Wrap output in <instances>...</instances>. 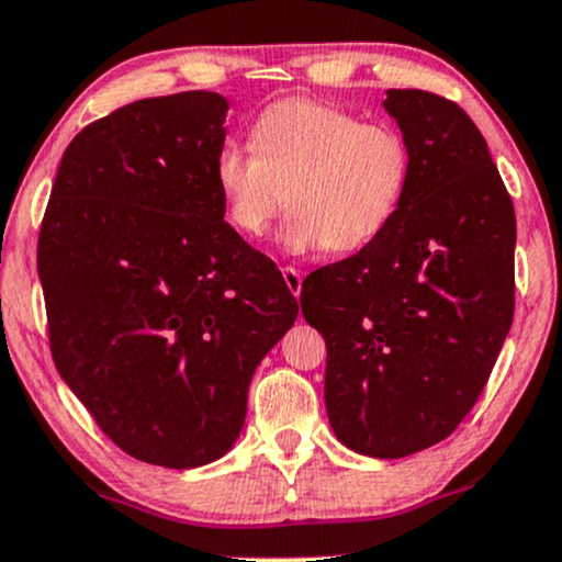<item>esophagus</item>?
<instances>
[{
	"instance_id": "1",
	"label": "esophagus",
	"mask_w": 562,
	"mask_h": 562,
	"mask_svg": "<svg viewBox=\"0 0 562 562\" xmlns=\"http://www.w3.org/2000/svg\"><path fill=\"white\" fill-rule=\"evenodd\" d=\"M282 277H285V285H288L290 293H293L295 299H299V295H301V282H303V277H301L299 269H295V267H282Z\"/></svg>"
}]
</instances>
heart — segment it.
I'll use <instances>...</instances> for the list:
<instances>
[{
    "label": "heart",
    "instance_id": "1",
    "mask_svg": "<svg viewBox=\"0 0 562 562\" xmlns=\"http://www.w3.org/2000/svg\"><path fill=\"white\" fill-rule=\"evenodd\" d=\"M411 172L401 131L311 99L267 106L251 125V148L227 140L214 157L229 227L261 238L288 206L280 238L293 254L369 248L401 212Z\"/></svg>",
    "mask_w": 562,
    "mask_h": 562
}]
</instances>
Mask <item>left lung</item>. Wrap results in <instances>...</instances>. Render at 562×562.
<instances>
[{
	"instance_id": "1",
	"label": "left lung",
	"mask_w": 562,
	"mask_h": 562,
	"mask_svg": "<svg viewBox=\"0 0 562 562\" xmlns=\"http://www.w3.org/2000/svg\"><path fill=\"white\" fill-rule=\"evenodd\" d=\"M411 186L387 233L303 280L327 342L337 439L405 458L456 431L482 395L516 308V212L486 140L456 101L390 88Z\"/></svg>"
}]
</instances>
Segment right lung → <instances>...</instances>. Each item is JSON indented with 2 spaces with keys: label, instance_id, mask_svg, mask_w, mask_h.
Returning a JSON list of instances; mask_svg holds the SVG:
<instances>
[{
  "label": "right lung",
  "instance_id": "add662e5",
  "mask_svg": "<svg viewBox=\"0 0 562 562\" xmlns=\"http://www.w3.org/2000/svg\"><path fill=\"white\" fill-rule=\"evenodd\" d=\"M225 112L182 91L86 125L38 229L54 367L120 450L167 469L233 448L254 369L299 316L274 261L225 222Z\"/></svg>",
  "mask_w": 562,
  "mask_h": 562
}]
</instances>
